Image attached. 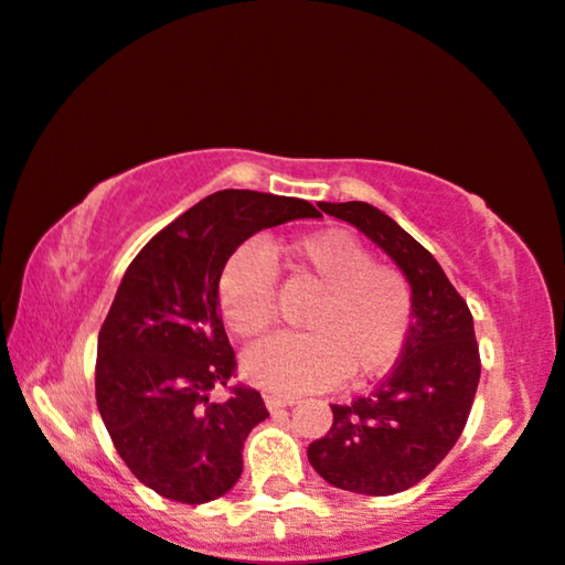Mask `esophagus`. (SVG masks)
<instances>
[{
  "label": "esophagus",
  "instance_id": "obj_1",
  "mask_svg": "<svg viewBox=\"0 0 565 565\" xmlns=\"http://www.w3.org/2000/svg\"><path fill=\"white\" fill-rule=\"evenodd\" d=\"M265 405H268V411H281V407H289L295 405V397H281V394H265Z\"/></svg>",
  "mask_w": 565,
  "mask_h": 565
}]
</instances>
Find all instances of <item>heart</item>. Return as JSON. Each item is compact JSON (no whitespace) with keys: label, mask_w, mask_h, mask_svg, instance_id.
Here are the masks:
<instances>
[{"label":"heart","mask_w":565,"mask_h":565,"mask_svg":"<svg viewBox=\"0 0 565 565\" xmlns=\"http://www.w3.org/2000/svg\"><path fill=\"white\" fill-rule=\"evenodd\" d=\"M297 274L321 289L305 316L308 334H278L244 352V373L274 392L329 390L348 373L365 382L392 369L413 329V287L350 231L331 228L291 244ZM223 321L257 337L276 321V268L257 244H242L217 278Z\"/></svg>","instance_id":"heart-1"}]
</instances>
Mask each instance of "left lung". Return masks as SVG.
I'll list each match as a JSON object with an SVG mask.
<instances>
[{"mask_svg":"<svg viewBox=\"0 0 565 565\" xmlns=\"http://www.w3.org/2000/svg\"><path fill=\"white\" fill-rule=\"evenodd\" d=\"M384 249L413 287V329L390 376L308 447L321 477L358 494H397L437 468L466 429L481 360L473 316L426 247L369 202H318Z\"/></svg>","mask_w":565,"mask_h":565,"instance_id":"1","label":"left lung"}]
</instances>
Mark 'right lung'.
<instances>
[{"mask_svg": "<svg viewBox=\"0 0 565 565\" xmlns=\"http://www.w3.org/2000/svg\"><path fill=\"white\" fill-rule=\"evenodd\" d=\"M295 196L247 189L215 192L154 234L128 265L97 342V407L124 463L162 498L200 505L242 477L247 434L268 418L260 392H209L236 371L217 278L257 231L318 217Z\"/></svg>", "mask_w": 565, "mask_h": 565, "instance_id": "obj_1", "label": "right lung"}]
</instances>
